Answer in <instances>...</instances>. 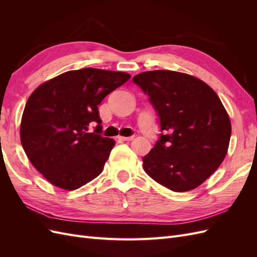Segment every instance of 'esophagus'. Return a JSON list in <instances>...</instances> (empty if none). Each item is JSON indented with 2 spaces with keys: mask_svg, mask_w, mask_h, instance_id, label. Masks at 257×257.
<instances>
[{
  "mask_svg": "<svg viewBox=\"0 0 257 257\" xmlns=\"http://www.w3.org/2000/svg\"><path fill=\"white\" fill-rule=\"evenodd\" d=\"M119 141H123V142H131L134 139V136H128V137H123V136H119L118 137Z\"/></svg>",
  "mask_w": 257,
  "mask_h": 257,
  "instance_id": "34e87169",
  "label": "esophagus"
}]
</instances>
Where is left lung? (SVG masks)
<instances>
[{
	"instance_id": "8db88e82",
	"label": "left lung",
	"mask_w": 257,
	"mask_h": 257,
	"mask_svg": "<svg viewBox=\"0 0 257 257\" xmlns=\"http://www.w3.org/2000/svg\"><path fill=\"white\" fill-rule=\"evenodd\" d=\"M133 82L149 96L161 126L159 141L143 158L145 172L174 192L197 188L227 153L231 125L221 99L183 73L144 72Z\"/></svg>"
}]
</instances>
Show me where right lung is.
Instances as JSON below:
<instances>
[{
	"label": "right lung",
	"instance_id": "1",
	"mask_svg": "<svg viewBox=\"0 0 257 257\" xmlns=\"http://www.w3.org/2000/svg\"><path fill=\"white\" fill-rule=\"evenodd\" d=\"M130 78L126 73L88 67L54 77L31 94L21 119V144L51 184L72 191L103 172L114 141L100 135L97 106ZM93 122L97 126L89 132Z\"/></svg>",
	"mask_w": 257,
	"mask_h": 257
}]
</instances>
